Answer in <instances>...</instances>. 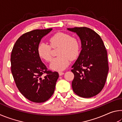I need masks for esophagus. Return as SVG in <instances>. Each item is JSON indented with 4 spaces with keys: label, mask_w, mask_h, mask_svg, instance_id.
Wrapping results in <instances>:
<instances>
[{
    "label": "esophagus",
    "mask_w": 122,
    "mask_h": 122,
    "mask_svg": "<svg viewBox=\"0 0 122 122\" xmlns=\"http://www.w3.org/2000/svg\"><path fill=\"white\" fill-rule=\"evenodd\" d=\"M59 75H60V76H62V75H63V74H64V73H63V72L60 71V72H59Z\"/></svg>",
    "instance_id": "1"
}]
</instances>
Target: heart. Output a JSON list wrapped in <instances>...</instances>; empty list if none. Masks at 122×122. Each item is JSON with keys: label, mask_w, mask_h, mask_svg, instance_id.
<instances>
[{"label": "heart", "mask_w": 122, "mask_h": 122, "mask_svg": "<svg viewBox=\"0 0 122 122\" xmlns=\"http://www.w3.org/2000/svg\"><path fill=\"white\" fill-rule=\"evenodd\" d=\"M50 45L40 42L37 48L39 56L46 61L51 58V47H59L57 50L58 56L54 58L49 65L50 68L54 71H61L65 69L70 63V60L77 57L80 53V44L79 41L69 34L59 32L49 39Z\"/></svg>", "instance_id": "1"}]
</instances>
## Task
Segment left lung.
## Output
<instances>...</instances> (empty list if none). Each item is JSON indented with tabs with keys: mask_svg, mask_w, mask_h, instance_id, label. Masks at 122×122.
I'll return each mask as SVG.
<instances>
[{
	"mask_svg": "<svg viewBox=\"0 0 122 122\" xmlns=\"http://www.w3.org/2000/svg\"><path fill=\"white\" fill-rule=\"evenodd\" d=\"M75 33L81 42L79 56L72 66L74 92L81 97L90 98L101 92L109 71L106 47L99 35L85 27L67 28Z\"/></svg>",
	"mask_w": 122,
	"mask_h": 122,
	"instance_id": "8db88e82",
	"label": "left lung"
}]
</instances>
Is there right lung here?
<instances>
[{
	"instance_id": "right-lung-1",
	"label": "right lung",
	"mask_w": 122,
	"mask_h": 122,
	"mask_svg": "<svg viewBox=\"0 0 122 122\" xmlns=\"http://www.w3.org/2000/svg\"><path fill=\"white\" fill-rule=\"evenodd\" d=\"M52 28L35 30L20 37L12 49L11 72L19 92L32 102L42 103L54 92L59 78L56 71H47L37 51L43 37ZM46 73V76L42 75Z\"/></svg>"
}]
</instances>
